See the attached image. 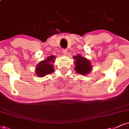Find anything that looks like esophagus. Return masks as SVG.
I'll use <instances>...</instances> for the list:
<instances>
[{
	"label": "esophagus",
	"instance_id": "esophagus-1",
	"mask_svg": "<svg viewBox=\"0 0 129 129\" xmlns=\"http://www.w3.org/2000/svg\"><path fill=\"white\" fill-rule=\"evenodd\" d=\"M62 51H63V52L64 54H66L67 53V50H66V49H63V50H62Z\"/></svg>",
	"mask_w": 129,
	"mask_h": 129
}]
</instances>
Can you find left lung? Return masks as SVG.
Masks as SVG:
<instances>
[{"mask_svg": "<svg viewBox=\"0 0 129 129\" xmlns=\"http://www.w3.org/2000/svg\"><path fill=\"white\" fill-rule=\"evenodd\" d=\"M74 58L76 60L74 61V64H75V70L78 74L86 75L91 71V65L90 64V62L88 60L79 55L74 56Z\"/></svg>", "mask_w": 129, "mask_h": 129, "instance_id": "8db88e82", "label": "left lung"}]
</instances>
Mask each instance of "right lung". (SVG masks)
<instances>
[{
  "mask_svg": "<svg viewBox=\"0 0 129 129\" xmlns=\"http://www.w3.org/2000/svg\"><path fill=\"white\" fill-rule=\"evenodd\" d=\"M54 56L52 55L50 57H48L46 60H43L40 62L36 67V75L39 77H43L47 74H51L53 72L54 69L52 63L54 61Z\"/></svg>",
  "mask_w": 129,
  "mask_h": 129,
  "instance_id": "obj_1",
  "label": "right lung"
}]
</instances>
